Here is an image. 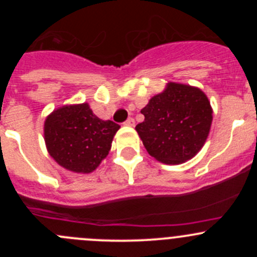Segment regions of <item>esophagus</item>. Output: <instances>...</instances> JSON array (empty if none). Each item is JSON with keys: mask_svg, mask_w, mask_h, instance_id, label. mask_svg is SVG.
I'll return each instance as SVG.
<instances>
[{"mask_svg": "<svg viewBox=\"0 0 257 257\" xmlns=\"http://www.w3.org/2000/svg\"><path fill=\"white\" fill-rule=\"evenodd\" d=\"M134 123H136V121H134V119L132 118V116H129V118L126 119L125 121H124V124H125V125H128V126H134Z\"/></svg>", "mask_w": 257, "mask_h": 257, "instance_id": "34e87169", "label": "esophagus"}]
</instances>
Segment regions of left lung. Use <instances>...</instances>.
<instances>
[{"instance_id": "left-lung-1", "label": "left lung", "mask_w": 257, "mask_h": 257, "mask_svg": "<svg viewBox=\"0 0 257 257\" xmlns=\"http://www.w3.org/2000/svg\"><path fill=\"white\" fill-rule=\"evenodd\" d=\"M144 121L136 126L152 157L164 164L193 158L209 136L212 110L205 94L190 85L169 83L141 110Z\"/></svg>"}]
</instances>
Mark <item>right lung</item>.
<instances>
[{"label": "right lung", "mask_w": 257, "mask_h": 257, "mask_svg": "<svg viewBox=\"0 0 257 257\" xmlns=\"http://www.w3.org/2000/svg\"><path fill=\"white\" fill-rule=\"evenodd\" d=\"M120 125L98 118L87 103L54 110L45 121L49 155L74 173H90L109 153Z\"/></svg>", "instance_id": "right-lung-1"}]
</instances>
